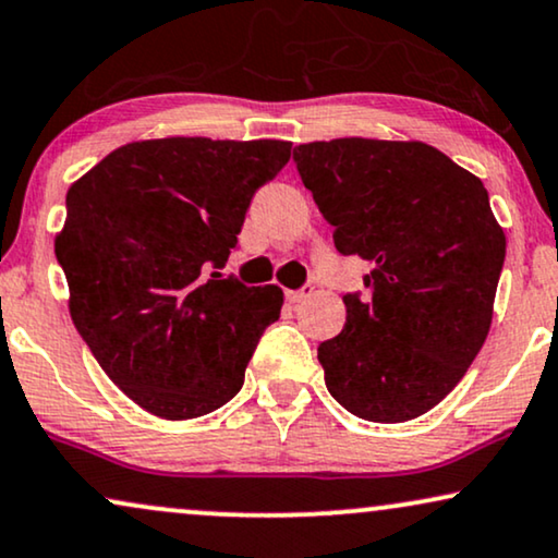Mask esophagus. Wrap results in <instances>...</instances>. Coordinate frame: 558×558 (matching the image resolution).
<instances>
[{
	"mask_svg": "<svg viewBox=\"0 0 558 558\" xmlns=\"http://www.w3.org/2000/svg\"><path fill=\"white\" fill-rule=\"evenodd\" d=\"M311 295H314V288L311 286H303L299 291H286V299L291 303H303L306 299H311Z\"/></svg>",
	"mask_w": 558,
	"mask_h": 558,
	"instance_id": "obj_1",
	"label": "esophagus"
}]
</instances>
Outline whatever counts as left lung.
<instances>
[{
	"label": "left lung",
	"mask_w": 558,
	"mask_h": 558,
	"mask_svg": "<svg viewBox=\"0 0 558 558\" xmlns=\"http://www.w3.org/2000/svg\"><path fill=\"white\" fill-rule=\"evenodd\" d=\"M341 255L373 263L318 344L349 413L403 423L439 405L485 344L505 234L477 175L426 143L341 137L293 150Z\"/></svg>",
	"instance_id": "1"
}]
</instances>
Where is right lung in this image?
Instances as JSON below:
<instances>
[{"mask_svg": "<svg viewBox=\"0 0 558 558\" xmlns=\"http://www.w3.org/2000/svg\"><path fill=\"white\" fill-rule=\"evenodd\" d=\"M283 140L130 143L69 189L56 257L71 318L109 380L168 421L229 403L283 291L221 278Z\"/></svg>", "mask_w": 558, "mask_h": 558, "instance_id": "add662e5", "label": "right lung"}]
</instances>
